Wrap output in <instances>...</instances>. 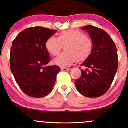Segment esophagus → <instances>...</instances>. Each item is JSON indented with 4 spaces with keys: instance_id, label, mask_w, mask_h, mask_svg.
I'll return each instance as SVG.
<instances>
[{
    "instance_id": "obj_1",
    "label": "esophagus",
    "mask_w": 128,
    "mask_h": 128,
    "mask_svg": "<svg viewBox=\"0 0 128 128\" xmlns=\"http://www.w3.org/2000/svg\"><path fill=\"white\" fill-rule=\"evenodd\" d=\"M61 70H62V71L67 72V71H69V70H70V68H63V67H61Z\"/></svg>"
}]
</instances>
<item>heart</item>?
I'll return each mask as SVG.
<instances>
[{
  "instance_id": "b5f03b06",
  "label": "heart",
  "mask_w": 128,
  "mask_h": 128,
  "mask_svg": "<svg viewBox=\"0 0 128 128\" xmlns=\"http://www.w3.org/2000/svg\"><path fill=\"white\" fill-rule=\"evenodd\" d=\"M64 46L65 52L55 58L54 63L62 67H69L76 61L83 62L90 56L93 42L78 29H70L61 32L58 37L50 36L45 42V48L52 56L59 54Z\"/></svg>"
}]
</instances>
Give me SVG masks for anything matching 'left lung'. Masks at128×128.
Wrapping results in <instances>:
<instances>
[{
  "label": "left lung",
  "mask_w": 128,
  "mask_h": 128,
  "mask_svg": "<svg viewBox=\"0 0 128 128\" xmlns=\"http://www.w3.org/2000/svg\"><path fill=\"white\" fill-rule=\"evenodd\" d=\"M93 42L90 56L81 66V77L75 80L76 89L87 98H99L110 88L118 68V55L114 41L105 30L92 25L82 28ZM90 70H89V69Z\"/></svg>",
  "instance_id": "obj_1"
}]
</instances>
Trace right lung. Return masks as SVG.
<instances>
[{
  "mask_svg": "<svg viewBox=\"0 0 128 128\" xmlns=\"http://www.w3.org/2000/svg\"><path fill=\"white\" fill-rule=\"evenodd\" d=\"M56 32L40 26L32 27L22 31L13 41L10 68L18 86L28 96L42 98L54 88L60 68L47 66L50 57L45 42Z\"/></svg>",
  "mask_w": 128,
  "mask_h": 128,
  "instance_id": "right-lung-1",
  "label": "right lung"
}]
</instances>
